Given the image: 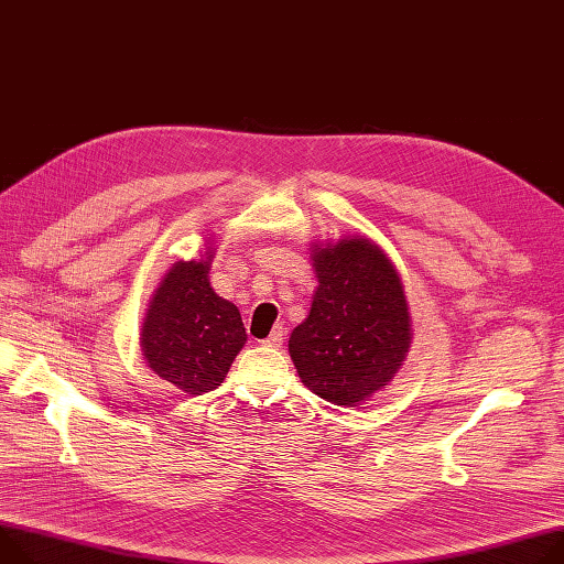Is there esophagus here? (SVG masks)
Wrapping results in <instances>:
<instances>
[{
	"instance_id": "1",
	"label": "esophagus",
	"mask_w": 564,
	"mask_h": 564,
	"mask_svg": "<svg viewBox=\"0 0 564 564\" xmlns=\"http://www.w3.org/2000/svg\"><path fill=\"white\" fill-rule=\"evenodd\" d=\"M283 337H285L283 326H274V328H272V333H270V337H265L261 344H263V346H268V348H279V346L283 344Z\"/></svg>"
}]
</instances>
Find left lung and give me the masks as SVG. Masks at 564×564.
Here are the masks:
<instances>
[{
	"instance_id": "left-lung-1",
	"label": "left lung",
	"mask_w": 564,
	"mask_h": 564,
	"mask_svg": "<svg viewBox=\"0 0 564 564\" xmlns=\"http://www.w3.org/2000/svg\"><path fill=\"white\" fill-rule=\"evenodd\" d=\"M317 274L311 315L288 350L301 382L339 406H360L395 378L412 346L404 285L367 236L311 245Z\"/></svg>"
}]
</instances>
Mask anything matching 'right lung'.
<instances>
[{"label": "right lung", "mask_w": 564, "mask_h": 564, "mask_svg": "<svg viewBox=\"0 0 564 564\" xmlns=\"http://www.w3.org/2000/svg\"><path fill=\"white\" fill-rule=\"evenodd\" d=\"M214 249L209 240L199 259L173 263L139 333L148 369L184 395L218 389L247 341L240 311L212 288Z\"/></svg>", "instance_id": "add662e5"}]
</instances>
